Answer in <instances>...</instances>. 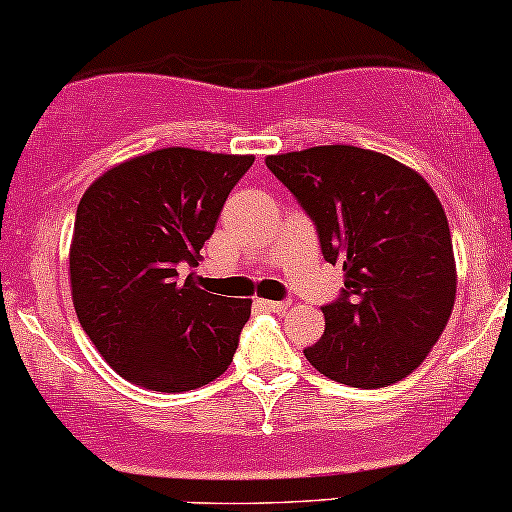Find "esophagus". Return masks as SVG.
Instances as JSON below:
<instances>
[{
  "label": "esophagus",
  "instance_id": "esophagus-1",
  "mask_svg": "<svg viewBox=\"0 0 512 512\" xmlns=\"http://www.w3.org/2000/svg\"><path fill=\"white\" fill-rule=\"evenodd\" d=\"M257 303H260V307H264V310L276 312V315H281V312H286L288 307H291L288 300H257Z\"/></svg>",
  "mask_w": 512,
  "mask_h": 512
}]
</instances>
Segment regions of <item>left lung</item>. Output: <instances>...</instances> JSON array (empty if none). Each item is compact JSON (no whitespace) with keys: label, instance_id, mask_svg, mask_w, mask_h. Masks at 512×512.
Segmentation results:
<instances>
[{"label":"left lung","instance_id":"obj_1","mask_svg":"<svg viewBox=\"0 0 512 512\" xmlns=\"http://www.w3.org/2000/svg\"><path fill=\"white\" fill-rule=\"evenodd\" d=\"M269 171L315 221L343 291L305 348L324 377L381 389L422 365L453 312L455 257L446 212L410 166L353 145L269 155Z\"/></svg>","mask_w":512,"mask_h":512}]
</instances>
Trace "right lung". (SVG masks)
<instances>
[{"instance_id": "right-lung-1", "label": "right lung", "mask_w": 512, "mask_h": 512, "mask_svg": "<svg viewBox=\"0 0 512 512\" xmlns=\"http://www.w3.org/2000/svg\"><path fill=\"white\" fill-rule=\"evenodd\" d=\"M252 155L164 147L112 166L80 197L69 252L78 322L107 365L150 391L181 393L229 369L248 298L181 283Z\"/></svg>"}]
</instances>
